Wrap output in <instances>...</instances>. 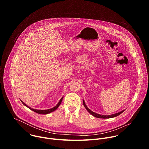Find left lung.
Wrapping results in <instances>:
<instances>
[{"instance_id": "left-lung-1", "label": "left lung", "mask_w": 149, "mask_h": 149, "mask_svg": "<svg viewBox=\"0 0 149 149\" xmlns=\"http://www.w3.org/2000/svg\"><path fill=\"white\" fill-rule=\"evenodd\" d=\"M83 105H84L85 108L86 109V110H87L91 114H92V115H93V116H94L95 117L100 118H113V117H117V116H118V115L121 114L123 112H124V111H125V110H123V111H120V112H119V113H116V114H114L109 115V116H104V115H100V114H97V113H95L92 111L91 110H90L87 107V105H86V104H85V102H84V100H83Z\"/></svg>"}]
</instances>
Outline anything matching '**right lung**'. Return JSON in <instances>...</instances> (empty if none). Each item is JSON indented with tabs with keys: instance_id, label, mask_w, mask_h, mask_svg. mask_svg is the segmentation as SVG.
Segmentation results:
<instances>
[{
	"instance_id": "obj_1",
	"label": "right lung",
	"mask_w": 149,
	"mask_h": 149,
	"mask_svg": "<svg viewBox=\"0 0 149 149\" xmlns=\"http://www.w3.org/2000/svg\"><path fill=\"white\" fill-rule=\"evenodd\" d=\"M62 99H63V97L59 100V102L58 103V104H57L56 106H55L54 107H53V108H52V109H48V110H35V109H33L31 108L30 107H29V106H28L26 104H25L23 101H21V102H22L23 103V104H24V105H25L26 107H28L30 110L33 111L34 112H35V113H38V114H49V113H51V112H52V111H54L59 107V106L60 104H61V102H62Z\"/></svg>"
}]
</instances>
